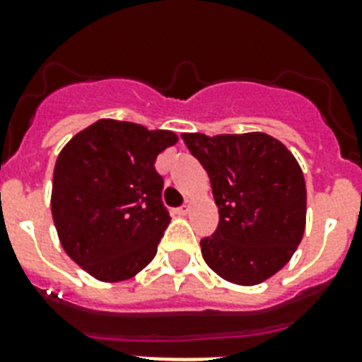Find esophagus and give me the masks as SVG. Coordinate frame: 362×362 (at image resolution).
I'll return each mask as SVG.
<instances>
[{
	"mask_svg": "<svg viewBox=\"0 0 362 362\" xmlns=\"http://www.w3.org/2000/svg\"><path fill=\"white\" fill-rule=\"evenodd\" d=\"M189 209H192V203H189V201H186V203H184V206H180V209L176 210V214L186 216L187 212H189Z\"/></svg>",
	"mask_w": 362,
	"mask_h": 362,
	"instance_id": "34e87169",
	"label": "esophagus"
}]
</instances>
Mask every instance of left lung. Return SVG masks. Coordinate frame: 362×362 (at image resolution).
Wrapping results in <instances>:
<instances>
[{"mask_svg": "<svg viewBox=\"0 0 362 362\" xmlns=\"http://www.w3.org/2000/svg\"><path fill=\"white\" fill-rule=\"evenodd\" d=\"M209 173L220 223L201 240L210 269L238 286H255L284 269L303 240L306 184L297 159L267 133H184Z\"/></svg>", "mask_w": 362, "mask_h": 362, "instance_id": "obj_1", "label": "left lung"}]
</instances>
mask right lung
I'll list each match as a JSON object with an SVG mask.
<instances>
[{"label": "right lung", "instance_id": "right-lung-1", "mask_svg": "<svg viewBox=\"0 0 362 362\" xmlns=\"http://www.w3.org/2000/svg\"><path fill=\"white\" fill-rule=\"evenodd\" d=\"M173 131L98 120L76 133L54 167L52 218L73 261L101 281L127 280L158 252L170 221L153 163Z\"/></svg>", "mask_w": 362, "mask_h": 362}]
</instances>
